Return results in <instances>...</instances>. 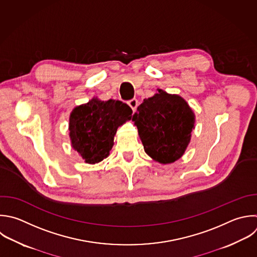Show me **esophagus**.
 Instances as JSON below:
<instances>
[{"mask_svg":"<svg viewBox=\"0 0 257 257\" xmlns=\"http://www.w3.org/2000/svg\"><path fill=\"white\" fill-rule=\"evenodd\" d=\"M127 104L131 106V108H132V109H133V111L135 112V111L137 110L138 105H139V101H138V99L133 98V99H131V100H128V101H127Z\"/></svg>","mask_w":257,"mask_h":257,"instance_id":"obj_1","label":"esophagus"}]
</instances>
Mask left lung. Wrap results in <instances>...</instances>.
Returning <instances> with one entry per match:
<instances>
[{"label":"left lung","mask_w":257,"mask_h":257,"mask_svg":"<svg viewBox=\"0 0 257 257\" xmlns=\"http://www.w3.org/2000/svg\"><path fill=\"white\" fill-rule=\"evenodd\" d=\"M145 152L160 164H171L185 153L195 124L187 101L162 89L144 99L133 115Z\"/></svg>","instance_id":"obj_1"}]
</instances>
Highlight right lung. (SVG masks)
<instances>
[{"label":"right lung","instance_id":"right-lung-1","mask_svg":"<svg viewBox=\"0 0 257 257\" xmlns=\"http://www.w3.org/2000/svg\"><path fill=\"white\" fill-rule=\"evenodd\" d=\"M132 113V108L119 100L97 97L74 107L69 117L72 148L87 164L101 162L109 155L117 127L130 120Z\"/></svg>","mask_w":257,"mask_h":257}]
</instances>
